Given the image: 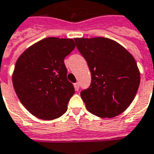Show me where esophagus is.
Segmentation results:
<instances>
[{
  "label": "esophagus",
  "mask_w": 154,
  "mask_h": 154,
  "mask_svg": "<svg viewBox=\"0 0 154 154\" xmlns=\"http://www.w3.org/2000/svg\"><path fill=\"white\" fill-rule=\"evenodd\" d=\"M74 88H75V90H76V91H78V90H79V88H80L79 83H78V82H76V83L74 84Z\"/></svg>",
  "instance_id": "obj_1"
}]
</instances>
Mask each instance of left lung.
<instances>
[{"instance_id":"obj_1","label":"left lung","mask_w":154,"mask_h":154,"mask_svg":"<svg viewBox=\"0 0 154 154\" xmlns=\"http://www.w3.org/2000/svg\"><path fill=\"white\" fill-rule=\"evenodd\" d=\"M88 62L92 81L81 97L91 113L114 118L129 107L140 83L137 62L124 47L106 37L75 38Z\"/></svg>"}]
</instances>
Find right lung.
I'll return each mask as SVG.
<instances>
[{"label":"right lung","instance_id":"add662e5","mask_svg":"<svg viewBox=\"0 0 154 154\" xmlns=\"http://www.w3.org/2000/svg\"><path fill=\"white\" fill-rule=\"evenodd\" d=\"M75 48L72 39L47 37L17 59L12 82L20 102L35 117L52 120L67 110L75 92L66 78L64 58Z\"/></svg>","mask_w":154,"mask_h":154}]
</instances>
